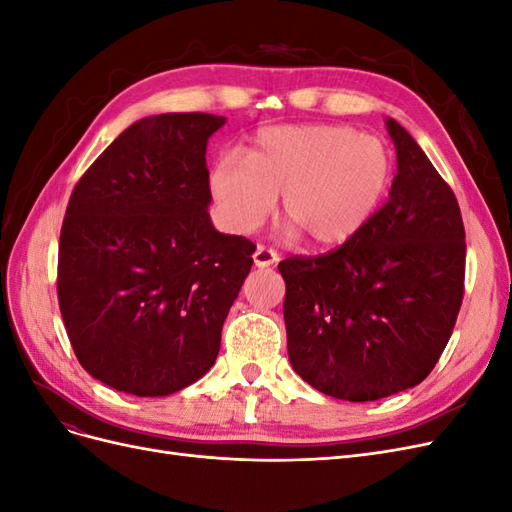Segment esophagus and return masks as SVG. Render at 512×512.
I'll use <instances>...</instances> for the list:
<instances>
[{
    "label": "esophagus",
    "instance_id": "34e87169",
    "mask_svg": "<svg viewBox=\"0 0 512 512\" xmlns=\"http://www.w3.org/2000/svg\"><path fill=\"white\" fill-rule=\"evenodd\" d=\"M252 258H254V265H256L258 269L273 267L275 262H277V254H275L273 250H267V247H262V245L256 247V252H254Z\"/></svg>",
    "mask_w": 512,
    "mask_h": 512
}]
</instances>
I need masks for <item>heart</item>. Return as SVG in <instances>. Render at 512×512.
Segmentation results:
<instances>
[{"instance_id": "1", "label": "heart", "mask_w": 512, "mask_h": 512, "mask_svg": "<svg viewBox=\"0 0 512 512\" xmlns=\"http://www.w3.org/2000/svg\"><path fill=\"white\" fill-rule=\"evenodd\" d=\"M391 179L393 158L382 138L342 123H297L260 130L250 158L224 153L209 188L232 232L256 230L282 194L286 235L303 230L314 245L335 247L369 222Z\"/></svg>"}]
</instances>
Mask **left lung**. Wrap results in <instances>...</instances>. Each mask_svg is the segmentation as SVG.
Masks as SVG:
<instances>
[{
    "mask_svg": "<svg viewBox=\"0 0 512 512\" xmlns=\"http://www.w3.org/2000/svg\"><path fill=\"white\" fill-rule=\"evenodd\" d=\"M397 173L386 205L339 250L288 258L292 369L316 391L376 401L421 384L463 299L466 232L453 190L404 126L386 117Z\"/></svg>",
    "mask_w": 512,
    "mask_h": 512,
    "instance_id": "left-lung-1",
    "label": "left lung"
}]
</instances>
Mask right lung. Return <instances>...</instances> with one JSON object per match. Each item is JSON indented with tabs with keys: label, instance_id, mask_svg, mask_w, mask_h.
<instances>
[{
	"label": "right lung",
	"instance_id": "add662e5",
	"mask_svg": "<svg viewBox=\"0 0 512 512\" xmlns=\"http://www.w3.org/2000/svg\"><path fill=\"white\" fill-rule=\"evenodd\" d=\"M209 113L134 121L76 183L61 226L57 297L89 376L136 397L173 395L220 352L254 245L213 228Z\"/></svg>",
	"mask_w": 512,
	"mask_h": 512
}]
</instances>
